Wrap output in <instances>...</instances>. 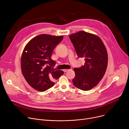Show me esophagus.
<instances>
[{
  "mask_svg": "<svg viewBox=\"0 0 129 129\" xmlns=\"http://www.w3.org/2000/svg\"><path fill=\"white\" fill-rule=\"evenodd\" d=\"M69 71L68 69H64V70H63V71H64V72H66L67 71Z\"/></svg>",
  "mask_w": 129,
  "mask_h": 129,
  "instance_id": "34e87169",
  "label": "esophagus"
}]
</instances>
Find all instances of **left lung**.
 Here are the masks:
<instances>
[{"instance_id": "1", "label": "left lung", "mask_w": 129, "mask_h": 129, "mask_svg": "<svg viewBox=\"0 0 129 129\" xmlns=\"http://www.w3.org/2000/svg\"><path fill=\"white\" fill-rule=\"evenodd\" d=\"M78 57H85L80 68H74L72 81L77 88L87 91L96 86L103 78L108 65V53L101 39L93 34L80 31L70 36Z\"/></svg>"}]
</instances>
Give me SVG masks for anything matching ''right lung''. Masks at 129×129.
<instances>
[{"label": "right lung", "instance_id": "1", "mask_svg": "<svg viewBox=\"0 0 129 129\" xmlns=\"http://www.w3.org/2000/svg\"><path fill=\"white\" fill-rule=\"evenodd\" d=\"M63 36L42 34L32 39L24 47L21 58V71L25 79L35 89L44 91L53 87L54 81L64 73L54 69L51 58L53 50Z\"/></svg>", "mask_w": 129, "mask_h": 129}]
</instances>
